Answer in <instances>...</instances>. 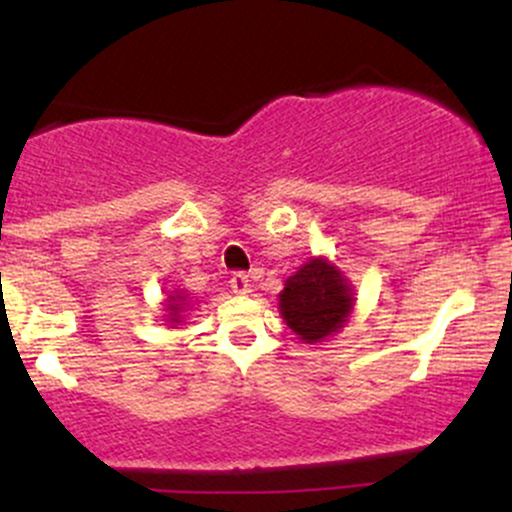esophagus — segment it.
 <instances>
[{
    "mask_svg": "<svg viewBox=\"0 0 512 512\" xmlns=\"http://www.w3.org/2000/svg\"><path fill=\"white\" fill-rule=\"evenodd\" d=\"M233 293H250V276L245 272H236L231 276Z\"/></svg>",
    "mask_w": 512,
    "mask_h": 512,
    "instance_id": "1",
    "label": "esophagus"
}]
</instances>
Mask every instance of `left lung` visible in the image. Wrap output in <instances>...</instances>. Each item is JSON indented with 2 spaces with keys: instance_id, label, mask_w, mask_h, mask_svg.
<instances>
[{
  "instance_id": "obj_1",
  "label": "left lung",
  "mask_w": 512,
  "mask_h": 512,
  "mask_svg": "<svg viewBox=\"0 0 512 512\" xmlns=\"http://www.w3.org/2000/svg\"><path fill=\"white\" fill-rule=\"evenodd\" d=\"M354 310L349 279L325 257H313L286 279L279 313L305 344L325 342L339 332Z\"/></svg>"
}]
</instances>
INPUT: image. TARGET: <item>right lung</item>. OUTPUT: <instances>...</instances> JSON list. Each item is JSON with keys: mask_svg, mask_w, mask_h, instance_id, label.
Masks as SVG:
<instances>
[{"mask_svg": "<svg viewBox=\"0 0 512 512\" xmlns=\"http://www.w3.org/2000/svg\"><path fill=\"white\" fill-rule=\"evenodd\" d=\"M187 305H190V303H187V293H182V291L170 293L168 301H166L170 325H178V322H182V313L187 310Z\"/></svg>", "mask_w": 512, "mask_h": 512, "instance_id": "right-lung-1", "label": "right lung"}]
</instances>
